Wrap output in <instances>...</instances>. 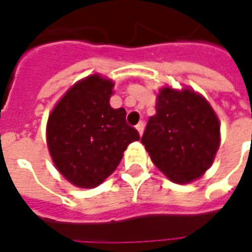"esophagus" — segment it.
Returning a JSON list of instances; mask_svg holds the SVG:
<instances>
[{"label":"esophagus","mask_w":252,"mask_h":252,"mask_svg":"<svg viewBox=\"0 0 252 252\" xmlns=\"http://www.w3.org/2000/svg\"><path fill=\"white\" fill-rule=\"evenodd\" d=\"M136 129H137V132L140 133V136H142V135H143V131H144V123H143V121H140V123L137 124V126H136Z\"/></svg>","instance_id":"34e87169"}]
</instances>
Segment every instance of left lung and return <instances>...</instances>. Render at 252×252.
<instances>
[{"label":"left lung","instance_id":"8db88e82","mask_svg":"<svg viewBox=\"0 0 252 252\" xmlns=\"http://www.w3.org/2000/svg\"><path fill=\"white\" fill-rule=\"evenodd\" d=\"M142 143L154 164L175 184H189L211 167L220 146V123L194 90L163 88Z\"/></svg>","mask_w":252,"mask_h":252}]
</instances>
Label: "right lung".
<instances>
[{
    "label": "right lung",
    "mask_w": 252,
    "mask_h": 252,
    "mask_svg": "<svg viewBox=\"0 0 252 252\" xmlns=\"http://www.w3.org/2000/svg\"><path fill=\"white\" fill-rule=\"evenodd\" d=\"M115 83L98 74L72 86L47 123V146L59 173L78 188H95L120 163L139 132L126 124V109L109 104Z\"/></svg>",
    "instance_id": "right-lung-1"
}]
</instances>
